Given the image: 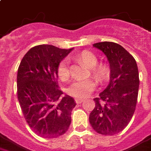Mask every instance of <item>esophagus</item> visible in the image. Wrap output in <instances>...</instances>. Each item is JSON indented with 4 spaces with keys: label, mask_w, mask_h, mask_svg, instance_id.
I'll list each match as a JSON object with an SVG mask.
<instances>
[{
    "label": "esophagus",
    "mask_w": 151,
    "mask_h": 151,
    "mask_svg": "<svg viewBox=\"0 0 151 151\" xmlns=\"http://www.w3.org/2000/svg\"><path fill=\"white\" fill-rule=\"evenodd\" d=\"M83 101H84V100L81 99V98H76L75 99V102L77 104H81V103H82Z\"/></svg>",
    "instance_id": "1"
}]
</instances>
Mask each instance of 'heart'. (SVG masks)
Segmentation results:
<instances>
[{
	"mask_svg": "<svg viewBox=\"0 0 151 151\" xmlns=\"http://www.w3.org/2000/svg\"><path fill=\"white\" fill-rule=\"evenodd\" d=\"M78 60L91 70V73L100 82H103L107 76V68L105 64H97V58L93 53L84 50L77 57ZM58 77L61 81H66L69 77V68L67 60H62L58 68ZM96 81L92 78L78 80L73 82L68 88V93L73 97L84 98L94 91Z\"/></svg>",
	"mask_w": 151,
	"mask_h": 151,
	"instance_id": "b5f03b06",
	"label": "heart"
}]
</instances>
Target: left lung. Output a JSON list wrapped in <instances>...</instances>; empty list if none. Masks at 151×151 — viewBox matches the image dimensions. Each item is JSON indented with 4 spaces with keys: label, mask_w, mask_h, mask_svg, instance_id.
Returning <instances> with one entry per match:
<instances>
[{
    "label": "left lung",
    "mask_w": 151,
    "mask_h": 151,
    "mask_svg": "<svg viewBox=\"0 0 151 151\" xmlns=\"http://www.w3.org/2000/svg\"><path fill=\"white\" fill-rule=\"evenodd\" d=\"M93 47L103 52L110 67L108 85L94 98L95 107L89 116L93 130L103 135L122 131L132 118L139 89V73L136 60L120 44L99 42Z\"/></svg>",
    "instance_id": "1"
}]
</instances>
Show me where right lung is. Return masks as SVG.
Wrapping results in <instances>:
<instances>
[{"instance_id": "add662e5", "label": "right lung", "mask_w": 151, "mask_h": 151, "mask_svg": "<svg viewBox=\"0 0 151 151\" xmlns=\"http://www.w3.org/2000/svg\"><path fill=\"white\" fill-rule=\"evenodd\" d=\"M50 44L34 47L25 54L17 76V98L31 130L44 138H57L71 123L73 98L63 94L58 85V65L73 50Z\"/></svg>"}]
</instances>
